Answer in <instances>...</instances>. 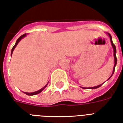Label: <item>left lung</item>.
I'll return each mask as SVG.
<instances>
[{
	"instance_id": "left-lung-1",
	"label": "left lung",
	"mask_w": 123,
	"mask_h": 123,
	"mask_svg": "<svg viewBox=\"0 0 123 123\" xmlns=\"http://www.w3.org/2000/svg\"><path fill=\"white\" fill-rule=\"evenodd\" d=\"M107 35H108V36L109 37V38H110V40H111V45H112V49H113L114 59V68H113V71H112V73L111 76L110 77L108 78V80H109V79H110L112 77V74H114V72L115 67H116V64H117V58H116V46H115V45L114 44L113 42H112V40L111 35L109 33H107ZM103 83H102V84L99 85H98V86H93V87H88V88L81 87V88H83V89H96V88H99L100 86L102 85L103 84Z\"/></svg>"
}]
</instances>
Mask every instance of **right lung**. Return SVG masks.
<instances>
[{"mask_svg": "<svg viewBox=\"0 0 123 123\" xmlns=\"http://www.w3.org/2000/svg\"><path fill=\"white\" fill-rule=\"evenodd\" d=\"M25 37H26V34H24V35H22V36H21V37H20L18 39V40H17L16 42L15 45H14V47H12V49L11 53V56H12V54L13 51H14V49H15V48H16V46H17V45L18 44L19 42L23 38ZM48 83H49V82H48L47 83V84H46L44 86H43V87L42 88H41V89H40V90H39L37 91V92H31V93H28V92H24V93H25V94L28 95H37V94H38V93H40L42 92V91L43 90H44L46 86H47Z\"/></svg>", "mask_w": 123, "mask_h": 123, "instance_id": "right-lung-1", "label": "right lung"}]
</instances>
